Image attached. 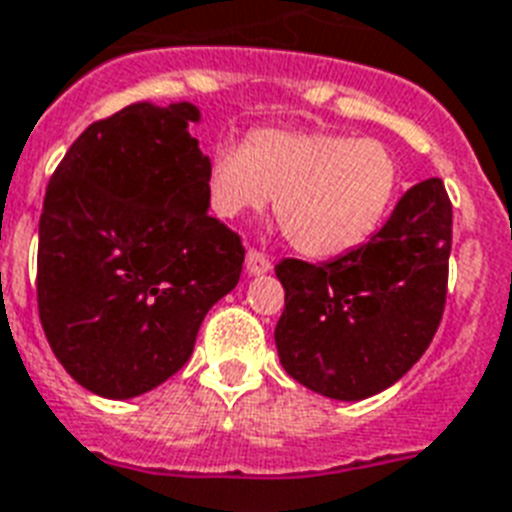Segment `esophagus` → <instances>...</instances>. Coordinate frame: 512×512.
Here are the masks:
<instances>
[{"label": "esophagus", "mask_w": 512, "mask_h": 512, "mask_svg": "<svg viewBox=\"0 0 512 512\" xmlns=\"http://www.w3.org/2000/svg\"><path fill=\"white\" fill-rule=\"evenodd\" d=\"M271 271V260L260 252V249H249L247 252V273H252V276H260V273H268Z\"/></svg>", "instance_id": "esophagus-1"}]
</instances>
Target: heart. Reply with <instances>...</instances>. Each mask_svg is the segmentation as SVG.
Wrapping results in <instances>:
<instances>
[{
    "label": "heart",
    "instance_id": "b5f03b06",
    "mask_svg": "<svg viewBox=\"0 0 512 512\" xmlns=\"http://www.w3.org/2000/svg\"><path fill=\"white\" fill-rule=\"evenodd\" d=\"M401 188L393 148L329 130H257L244 146H217L207 170L215 215L233 220L276 196V217L308 257L345 255L372 239Z\"/></svg>",
    "mask_w": 512,
    "mask_h": 512
}]
</instances>
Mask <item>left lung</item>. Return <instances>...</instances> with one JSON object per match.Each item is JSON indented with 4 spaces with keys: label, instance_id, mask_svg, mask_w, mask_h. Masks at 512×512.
Masks as SVG:
<instances>
[{
    "label": "left lung",
    "instance_id": "obj_1",
    "mask_svg": "<svg viewBox=\"0 0 512 512\" xmlns=\"http://www.w3.org/2000/svg\"><path fill=\"white\" fill-rule=\"evenodd\" d=\"M449 252L452 201L430 177L358 249L321 265L281 260L284 313L273 337L289 377L337 401H361L401 380L441 324Z\"/></svg>",
    "mask_w": 512,
    "mask_h": 512
}]
</instances>
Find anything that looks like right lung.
<instances>
[{
    "instance_id": "add662e5",
    "label": "right lung",
    "mask_w": 512,
    "mask_h": 512,
    "mask_svg": "<svg viewBox=\"0 0 512 512\" xmlns=\"http://www.w3.org/2000/svg\"><path fill=\"white\" fill-rule=\"evenodd\" d=\"M191 122V103H135L92 122L44 193L39 321L63 369L103 398L170 380L239 284L244 247L207 212L209 156Z\"/></svg>"
}]
</instances>
